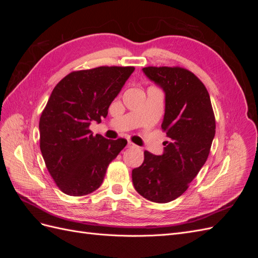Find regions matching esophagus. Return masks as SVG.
<instances>
[{
    "label": "esophagus",
    "instance_id": "esophagus-1",
    "mask_svg": "<svg viewBox=\"0 0 258 258\" xmlns=\"http://www.w3.org/2000/svg\"><path fill=\"white\" fill-rule=\"evenodd\" d=\"M127 146H128V147H129V148H134V147H136V145H135V144H134V143H132V142H130V141H129V142H128V144H127Z\"/></svg>",
    "mask_w": 258,
    "mask_h": 258
}]
</instances>
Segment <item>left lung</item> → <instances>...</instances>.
<instances>
[{
    "mask_svg": "<svg viewBox=\"0 0 258 258\" xmlns=\"http://www.w3.org/2000/svg\"><path fill=\"white\" fill-rule=\"evenodd\" d=\"M142 71L165 92L161 128L169 141L162 155L144 152L143 163L132 170V183L147 200L166 204L185 192L206 163L215 117L207 88L188 70L147 67Z\"/></svg>",
    "mask_w": 258,
    "mask_h": 258,
    "instance_id": "8db88e82",
    "label": "left lung"
}]
</instances>
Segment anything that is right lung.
<instances>
[{
	"instance_id": "right-lung-1",
	"label": "right lung",
	"mask_w": 258,
	"mask_h": 258,
	"mask_svg": "<svg viewBox=\"0 0 258 258\" xmlns=\"http://www.w3.org/2000/svg\"><path fill=\"white\" fill-rule=\"evenodd\" d=\"M134 67H99L68 74L53 88L40 118V147L54 183L69 196L98 189L110 162L127 140H107L89 130L134 73Z\"/></svg>"
}]
</instances>
